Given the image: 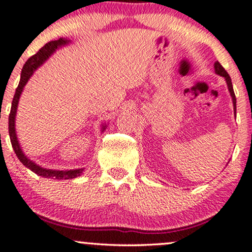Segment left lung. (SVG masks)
I'll use <instances>...</instances> for the list:
<instances>
[{"instance_id":"obj_1","label":"left lung","mask_w":252,"mask_h":252,"mask_svg":"<svg viewBox=\"0 0 252 252\" xmlns=\"http://www.w3.org/2000/svg\"><path fill=\"white\" fill-rule=\"evenodd\" d=\"M215 70H216V73L219 74V76L224 77L225 79H226V83H227V88H228V91H230L231 94V97H232V102H233V109H235V114H236V96H235V92H233V88H232V82H231V78L228 76V73L226 71H225V68L222 67V66L218 62L215 63Z\"/></svg>"}]
</instances>
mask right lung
<instances>
[{
  "mask_svg": "<svg viewBox=\"0 0 252 252\" xmlns=\"http://www.w3.org/2000/svg\"><path fill=\"white\" fill-rule=\"evenodd\" d=\"M68 42V40L66 39H59V40H54V41H50L46 43L43 47L40 48L39 51L36 52L34 56H32L30 59L27 60L25 63L24 68H22L21 72V78H20V83L19 86L16 88L15 94H14L13 98V103H11V109H10V114H9V126H8V130H9V136H10V142L11 146H13L14 152L19 160L21 161L22 163L25 164L27 168H30L32 172L36 173L37 175L43 176V178H50V179H58V180H62V179H74L77 176H79L82 174L83 169H71V170H52V169H46L42 168V167H39L37 164H35L33 161H31L30 158H27L25 156L24 153H22L21 148H20L19 141H17L16 137V132H15V115H16V109H17V103H19L20 96H21V92L24 90V86L27 84L28 79H30L33 72L39 67L41 63L47 59L48 57L53 53L54 51L57 50L58 47L60 46L66 45Z\"/></svg>",
  "mask_w": 252,
  "mask_h": 252,
  "instance_id": "add662e5",
  "label": "right lung"
}]
</instances>
